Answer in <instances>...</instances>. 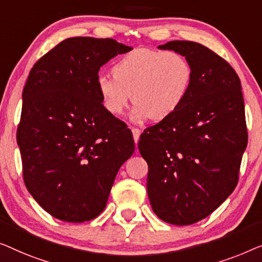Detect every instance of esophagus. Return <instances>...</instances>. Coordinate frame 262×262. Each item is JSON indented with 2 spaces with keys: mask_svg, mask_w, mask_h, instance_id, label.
Instances as JSON below:
<instances>
[{
  "mask_svg": "<svg viewBox=\"0 0 262 262\" xmlns=\"http://www.w3.org/2000/svg\"><path fill=\"white\" fill-rule=\"evenodd\" d=\"M132 133H133V138H134V141L136 145H138L140 135H141V130H140L139 128H132Z\"/></svg>",
  "mask_w": 262,
  "mask_h": 262,
  "instance_id": "obj_1",
  "label": "esophagus"
}]
</instances>
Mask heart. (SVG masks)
Returning a JSON list of instances; mask_svg holds the SVG:
<instances>
[{"label":"heart","instance_id":"1","mask_svg":"<svg viewBox=\"0 0 262 262\" xmlns=\"http://www.w3.org/2000/svg\"><path fill=\"white\" fill-rule=\"evenodd\" d=\"M113 72L114 77L97 78L106 112L120 115L132 99L135 115L153 121L167 119L183 104L192 80V68L185 57L146 47L124 54Z\"/></svg>","mask_w":262,"mask_h":262}]
</instances>
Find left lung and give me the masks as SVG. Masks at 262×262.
<instances>
[{
	"label": "left lung",
	"instance_id": "8db88e82",
	"mask_svg": "<svg viewBox=\"0 0 262 262\" xmlns=\"http://www.w3.org/2000/svg\"><path fill=\"white\" fill-rule=\"evenodd\" d=\"M180 53L192 68L183 104L140 136L148 164L147 192L153 211L176 226L205 219L230 196L247 147L245 103L234 69L201 43L158 46Z\"/></svg>",
	"mask_w": 262,
	"mask_h": 262
}]
</instances>
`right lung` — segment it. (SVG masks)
Listing matches in <instances>:
<instances>
[{
	"mask_svg": "<svg viewBox=\"0 0 262 262\" xmlns=\"http://www.w3.org/2000/svg\"><path fill=\"white\" fill-rule=\"evenodd\" d=\"M132 50L114 39L69 38L29 72L17 128L24 179L58 220L97 217L120 167L134 153L130 129L106 112L97 90L101 66Z\"/></svg>",
	"mask_w": 262,
	"mask_h": 262,
	"instance_id": "add662e5",
	"label": "right lung"
}]
</instances>
